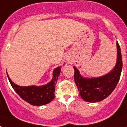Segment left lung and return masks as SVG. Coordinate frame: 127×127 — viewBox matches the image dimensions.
<instances>
[{"label":"left lung","instance_id":"left-lung-1","mask_svg":"<svg viewBox=\"0 0 127 127\" xmlns=\"http://www.w3.org/2000/svg\"><path fill=\"white\" fill-rule=\"evenodd\" d=\"M117 59L115 66L111 71L104 75L98 77L87 78L83 77L75 66L74 79L77 86L81 97L86 102H100L111 94L115 89L121 77L123 61L121 48L116 42Z\"/></svg>","mask_w":127,"mask_h":127}]
</instances>
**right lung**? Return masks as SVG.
Listing matches in <instances>:
<instances>
[{"label":"right lung","mask_w":127,"mask_h":127,"mask_svg":"<svg viewBox=\"0 0 127 127\" xmlns=\"http://www.w3.org/2000/svg\"><path fill=\"white\" fill-rule=\"evenodd\" d=\"M61 66L54 68L52 79L47 84L40 86H20L13 82L7 74L8 81L15 92L25 101L33 106H42L50 103L54 98L55 85L61 73Z\"/></svg>","instance_id":"obj_1"}]
</instances>
